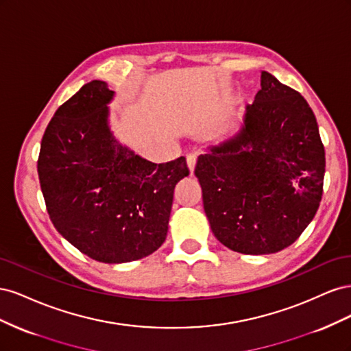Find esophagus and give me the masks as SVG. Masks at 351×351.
I'll list each match as a JSON object with an SVG mask.
<instances>
[{"label":"esophagus","mask_w":351,"mask_h":351,"mask_svg":"<svg viewBox=\"0 0 351 351\" xmlns=\"http://www.w3.org/2000/svg\"><path fill=\"white\" fill-rule=\"evenodd\" d=\"M186 159H187V167H189V171H190V174H193V171H195V167H196V155H193V154H190V155H187L186 156Z\"/></svg>","instance_id":"esophagus-1"}]
</instances>
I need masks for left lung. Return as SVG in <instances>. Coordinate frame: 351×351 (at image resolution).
I'll return each instance as SVG.
<instances>
[{"label": "left lung", "mask_w": 351, "mask_h": 351, "mask_svg": "<svg viewBox=\"0 0 351 351\" xmlns=\"http://www.w3.org/2000/svg\"><path fill=\"white\" fill-rule=\"evenodd\" d=\"M324 174L312 108L268 71L237 129L205 145L195 168L212 232L244 254L277 253L299 239L319 208Z\"/></svg>", "instance_id": "obj_1"}]
</instances>
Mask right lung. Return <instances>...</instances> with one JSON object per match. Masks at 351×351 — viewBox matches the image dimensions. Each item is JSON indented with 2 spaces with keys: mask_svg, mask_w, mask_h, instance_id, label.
<instances>
[{
  "mask_svg": "<svg viewBox=\"0 0 351 351\" xmlns=\"http://www.w3.org/2000/svg\"><path fill=\"white\" fill-rule=\"evenodd\" d=\"M115 92L93 80L61 105L42 137L38 174L52 224L89 258L124 263L149 256L168 231L186 158L155 164L114 136Z\"/></svg>",
  "mask_w": 351,
  "mask_h": 351,
  "instance_id": "1",
  "label": "right lung"
}]
</instances>
